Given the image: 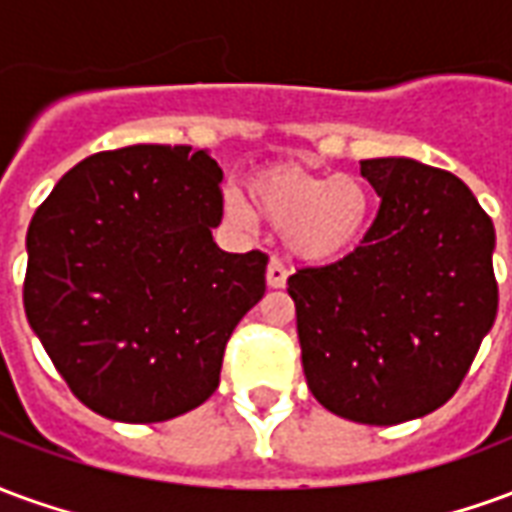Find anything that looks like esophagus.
Listing matches in <instances>:
<instances>
[{
	"label": "esophagus",
	"mask_w": 512,
	"mask_h": 512,
	"mask_svg": "<svg viewBox=\"0 0 512 512\" xmlns=\"http://www.w3.org/2000/svg\"><path fill=\"white\" fill-rule=\"evenodd\" d=\"M266 282L268 288H285V285H288V266H285L279 257H271V260H268Z\"/></svg>",
	"instance_id": "obj_1"
}]
</instances>
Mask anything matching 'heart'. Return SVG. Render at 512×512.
<instances>
[{
    "label": "heart",
    "mask_w": 512,
    "mask_h": 512,
    "mask_svg": "<svg viewBox=\"0 0 512 512\" xmlns=\"http://www.w3.org/2000/svg\"><path fill=\"white\" fill-rule=\"evenodd\" d=\"M249 200L227 194L224 211L246 224L252 211L285 230L288 246L310 263H332L354 252L365 238L373 197L351 175H315L299 167H277L249 183Z\"/></svg>",
    "instance_id": "b5f03b06"
}]
</instances>
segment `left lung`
I'll list each match as a JSON object with an SVG mask.
<instances>
[{
  "label": "left lung",
  "instance_id": "1",
  "mask_svg": "<svg viewBox=\"0 0 512 512\" xmlns=\"http://www.w3.org/2000/svg\"><path fill=\"white\" fill-rule=\"evenodd\" d=\"M381 197L365 241L332 266L288 279L307 386L362 425L444 406L491 332L499 304L494 222L452 172L367 158Z\"/></svg>",
  "mask_w": 512,
  "mask_h": 512
}]
</instances>
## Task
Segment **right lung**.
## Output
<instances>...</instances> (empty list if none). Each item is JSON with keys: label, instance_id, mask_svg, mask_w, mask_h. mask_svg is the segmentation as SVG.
Returning <instances> with one entry per match:
<instances>
[{"label": "right lung", "instance_id": "add662e5", "mask_svg": "<svg viewBox=\"0 0 512 512\" xmlns=\"http://www.w3.org/2000/svg\"><path fill=\"white\" fill-rule=\"evenodd\" d=\"M219 183L208 150L131 145L79 161L32 216L27 321L95 414L164 422L216 392L268 263L216 246Z\"/></svg>", "mask_w": 512, "mask_h": 512}]
</instances>
